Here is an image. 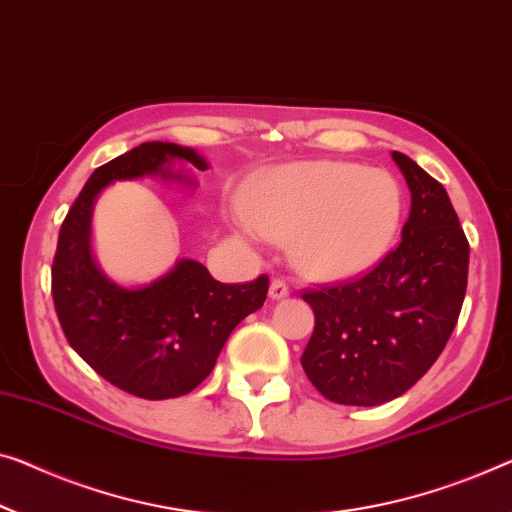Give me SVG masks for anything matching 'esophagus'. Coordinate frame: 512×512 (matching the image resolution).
Returning <instances> with one entry per match:
<instances>
[{
  "label": "esophagus",
  "instance_id": "obj_1",
  "mask_svg": "<svg viewBox=\"0 0 512 512\" xmlns=\"http://www.w3.org/2000/svg\"><path fill=\"white\" fill-rule=\"evenodd\" d=\"M269 296L273 301H280V299H287L289 296V287L287 282L282 278H273L271 280V287H269Z\"/></svg>",
  "mask_w": 512,
  "mask_h": 512
}]
</instances>
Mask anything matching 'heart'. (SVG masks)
<instances>
[{
    "mask_svg": "<svg viewBox=\"0 0 512 512\" xmlns=\"http://www.w3.org/2000/svg\"><path fill=\"white\" fill-rule=\"evenodd\" d=\"M239 230L287 241L305 276L338 280L375 266L398 234L402 190L391 174L342 160L266 172L246 197Z\"/></svg>",
    "mask_w": 512,
    "mask_h": 512,
    "instance_id": "obj_1",
    "label": "heart"
}]
</instances>
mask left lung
Returning <instances> with one entry per match:
<instances>
[{
	"mask_svg": "<svg viewBox=\"0 0 512 512\" xmlns=\"http://www.w3.org/2000/svg\"><path fill=\"white\" fill-rule=\"evenodd\" d=\"M411 193L400 246L352 282L303 292L315 331L301 356L326 400L377 407L421 379L460 317L469 241L446 188L393 151Z\"/></svg>",
	"mask_w": 512,
	"mask_h": 512,
	"instance_id": "obj_1",
	"label": "left lung"
}]
</instances>
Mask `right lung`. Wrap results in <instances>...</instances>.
<instances>
[{
    "label": "right lung",
    "instance_id": "add662e5",
    "mask_svg": "<svg viewBox=\"0 0 512 512\" xmlns=\"http://www.w3.org/2000/svg\"><path fill=\"white\" fill-rule=\"evenodd\" d=\"M174 163L209 167L195 149L144 142L94 170L61 225L52 262V299L68 345L103 379L144 400L179 398L200 386L236 324L262 308L269 292L266 276L225 285L195 259H179L142 287L117 285L98 269L91 216L101 190L142 177L195 183Z\"/></svg>",
    "mask_w": 512,
    "mask_h": 512
}]
</instances>
